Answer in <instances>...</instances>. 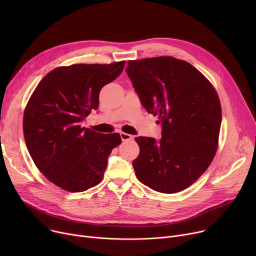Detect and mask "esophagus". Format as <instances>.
<instances>
[{
	"label": "esophagus",
	"mask_w": 256,
	"mask_h": 256,
	"mask_svg": "<svg viewBox=\"0 0 256 256\" xmlns=\"http://www.w3.org/2000/svg\"><path fill=\"white\" fill-rule=\"evenodd\" d=\"M120 137H121V140H122V141H128V140L132 139V136L130 135V134H126V132H120Z\"/></svg>",
	"instance_id": "34e87169"
}]
</instances>
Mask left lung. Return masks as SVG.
I'll use <instances>...</instances> for the list:
<instances>
[{
    "instance_id": "1",
    "label": "left lung",
    "mask_w": 256,
    "mask_h": 256,
    "mask_svg": "<svg viewBox=\"0 0 256 256\" xmlns=\"http://www.w3.org/2000/svg\"><path fill=\"white\" fill-rule=\"evenodd\" d=\"M126 72L145 110L158 116L162 138L136 137L137 178L160 193L195 182L216 154L222 120L216 90L194 66L173 57L128 61Z\"/></svg>"
}]
</instances>
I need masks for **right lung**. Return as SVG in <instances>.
<instances>
[{
  "instance_id": "right-lung-1",
  "label": "right lung",
  "mask_w": 256,
  "mask_h": 256,
  "mask_svg": "<svg viewBox=\"0 0 256 256\" xmlns=\"http://www.w3.org/2000/svg\"><path fill=\"white\" fill-rule=\"evenodd\" d=\"M126 62L74 64L48 72L33 92L24 114V136L36 167L52 184L83 192L100 182L118 132L100 134L80 124L98 110L102 88Z\"/></svg>"
}]
</instances>
